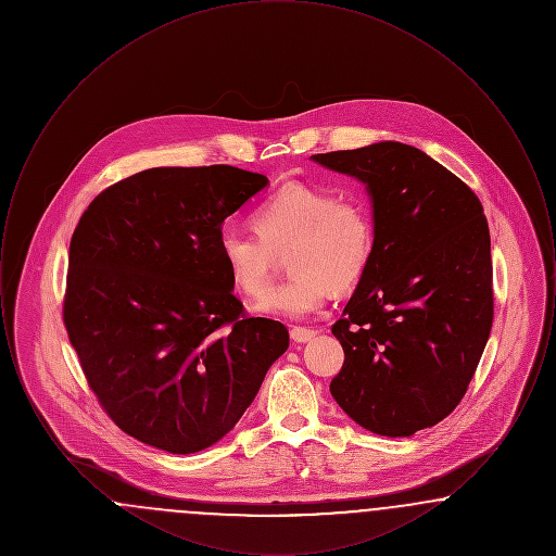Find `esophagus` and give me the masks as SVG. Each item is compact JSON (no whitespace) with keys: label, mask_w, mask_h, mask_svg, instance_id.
<instances>
[{"label":"esophagus","mask_w":556,"mask_h":556,"mask_svg":"<svg viewBox=\"0 0 556 556\" xmlns=\"http://www.w3.org/2000/svg\"><path fill=\"white\" fill-rule=\"evenodd\" d=\"M315 336H317V331L311 329V327H300V325H293V327H291V340L298 342V344L311 342Z\"/></svg>","instance_id":"1"}]
</instances>
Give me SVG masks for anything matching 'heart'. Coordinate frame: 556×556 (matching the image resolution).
<instances>
[{"label": "heart", "mask_w": 556, "mask_h": 556, "mask_svg": "<svg viewBox=\"0 0 556 556\" xmlns=\"http://www.w3.org/2000/svg\"><path fill=\"white\" fill-rule=\"evenodd\" d=\"M254 231L225 227L218 254L243 295H263L279 261L288 256L290 281L254 306L265 315L304 317L317 313L331 288H354L375 250L369 204L358 193L333 187L288 184L252 212Z\"/></svg>", "instance_id": "heart-1"}]
</instances>
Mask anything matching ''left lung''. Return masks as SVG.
<instances>
[{
	"mask_svg": "<svg viewBox=\"0 0 556 556\" xmlns=\"http://www.w3.org/2000/svg\"><path fill=\"white\" fill-rule=\"evenodd\" d=\"M367 184L375 250L344 315L331 396L372 433L404 438L467 394L494 320L490 229L473 189L421 150L381 141L315 154Z\"/></svg>",
	"mask_w": 556,
	"mask_h": 556,
	"instance_id": "1",
	"label": "left lung"
}]
</instances>
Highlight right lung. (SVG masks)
<instances>
[{
  "mask_svg": "<svg viewBox=\"0 0 556 556\" xmlns=\"http://www.w3.org/2000/svg\"><path fill=\"white\" fill-rule=\"evenodd\" d=\"M229 164L160 166L106 187L71 239L62 318L108 417L191 454L231 431L288 350L248 317L218 254L227 216L266 187Z\"/></svg>",
  "mask_w": 556,
  "mask_h": 556,
  "instance_id": "add662e5",
  "label": "right lung"
}]
</instances>
